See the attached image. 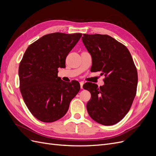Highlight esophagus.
<instances>
[{
    "instance_id": "34e87169",
    "label": "esophagus",
    "mask_w": 156,
    "mask_h": 156,
    "mask_svg": "<svg viewBox=\"0 0 156 156\" xmlns=\"http://www.w3.org/2000/svg\"><path fill=\"white\" fill-rule=\"evenodd\" d=\"M83 84H84V83H83V81H81V82H80V85H81V89H83Z\"/></svg>"
}]
</instances>
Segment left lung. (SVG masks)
<instances>
[{
  "instance_id": "1",
  "label": "left lung",
  "mask_w": 156,
  "mask_h": 156,
  "mask_svg": "<svg viewBox=\"0 0 156 156\" xmlns=\"http://www.w3.org/2000/svg\"><path fill=\"white\" fill-rule=\"evenodd\" d=\"M82 40L92 56V72L105 76L100 87L84 84L91 94L87 111L98 123L114 125L129 112L136 95L138 75L133 60L126 47L110 36L83 34Z\"/></svg>"
}]
</instances>
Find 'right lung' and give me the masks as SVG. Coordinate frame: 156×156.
I'll use <instances>...</instances> for the list:
<instances>
[{
  "instance_id": "add662e5",
  "label": "right lung",
  "mask_w": 156,
  "mask_h": 156,
  "mask_svg": "<svg viewBox=\"0 0 156 156\" xmlns=\"http://www.w3.org/2000/svg\"><path fill=\"white\" fill-rule=\"evenodd\" d=\"M81 36V33H51L27 49L19 66L20 88L27 107L37 120L53 122L61 119L79 92V83L63 81L58 77V68L66 66V58Z\"/></svg>"
}]
</instances>
